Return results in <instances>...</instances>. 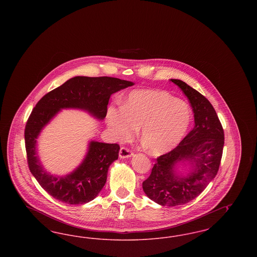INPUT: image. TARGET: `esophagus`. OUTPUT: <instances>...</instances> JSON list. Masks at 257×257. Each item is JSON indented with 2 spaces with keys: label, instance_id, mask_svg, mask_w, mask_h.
<instances>
[{
  "label": "esophagus",
  "instance_id": "1",
  "mask_svg": "<svg viewBox=\"0 0 257 257\" xmlns=\"http://www.w3.org/2000/svg\"><path fill=\"white\" fill-rule=\"evenodd\" d=\"M132 155H133V152L128 147H122L120 148V150H119V157L120 158H122V159H124V158H129Z\"/></svg>",
  "mask_w": 257,
  "mask_h": 257
}]
</instances>
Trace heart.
<instances>
[{
    "instance_id": "heart-1",
    "label": "heart",
    "mask_w": 257,
    "mask_h": 257,
    "mask_svg": "<svg viewBox=\"0 0 257 257\" xmlns=\"http://www.w3.org/2000/svg\"><path fill=\"white\" fill-rule=\"evenodd\" d=\"M107 122L119 142L130 140L142 126V139L153 154L177 147L192 123L189 106L164 90L140 89L129 93L122 108H110Z\"/></svg>"
}]
</instances>
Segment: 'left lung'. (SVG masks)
<instances>
[{"label":"left lung","mask_w":257,"mask_h":257,"mask_svg":"<svg viewBox=\"0 0 257 257\" xmlns=\"http://www.w3.org/2000/svg\"><path fill=\"white\" fill-rule=\"evenodd\" d=\"M171 81L189 99L195 127L174 149L157 158L150 175L143 182L147 196L163 206L183 205L199 196L218 173L224 145L221 123L207 98L183 81ZM186 159L195 164V170L181 178L174 170L178 161Z\"/></svg>","instance_id":"left-lung-1"}]
</instances>
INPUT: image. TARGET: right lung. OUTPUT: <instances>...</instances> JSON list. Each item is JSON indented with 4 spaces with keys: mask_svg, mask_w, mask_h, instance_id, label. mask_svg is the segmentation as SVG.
<instances>
[{
    "mask_svg": "<svg viewBox=\"0 0 257 257\" xmlns=\"http://www.w3.org/2000/svg\"><path fill=\"white\" fill-rule=\"evenodd\" d=\"M133 85L112 77L77 76L37 102L25 127L27 162L32 174L50 196L71 205L84 204L95 198L106 183L110 164L118 158L119 146L91 142L82 165L72 173L59 178L43 171L36 156L37 139L41 129L64 108L86 110L98 119H103L110 95Z\"/></svg>",
    "mask_w": 257,
    "mask_h": 257,
    "instance_id": "obj_1",
    "label": "right lung"
}]
</instances>
